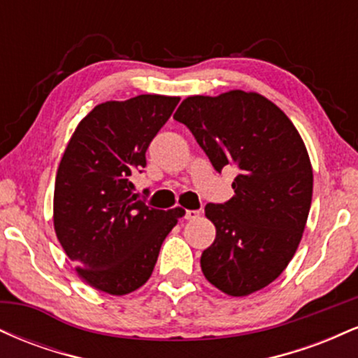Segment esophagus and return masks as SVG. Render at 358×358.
Instances as JSON below:
<instances>
[{
	"instance_id": "obj_1",
	"label": "esophagus",
	"mask_w": 358,
	"mask_h": 358,
	"mask_svg": "<svg viewBox=\"0 0 358 358\" xmlns=\"http://www.w3.org/2000/svg\"><path fill=\"white\" fill-rule=\"evenodd\" d=\"M199 217H200L199 210H187V212H185V219H187V220H195V219H199Z\"/></svg>"
}]
</instances>
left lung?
I'll return each instance as SVG.
<instances>
[{"instance_id":"1","label":"left lung","mask_w":358,"mask_h":358,"mask_svg":"<svg viewBox=\"0 0 358 358\" xmlns=\"http://www.w3.org/2000/svg\"><path fill=\"white\" fill-rule=\"evenodd\" d=\"M217 171L234 165L236 195L207 203L215 241L200 257L203 276L229 296L276 279L296 252L313 195V168L289 117L257 92L187 97L175 116Z\"/></svg>"}]
</instances>
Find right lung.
I'll use <instances>...</instances> for the list:
<instances>
[{"label": "right lung", "mask_w": 358, "mask_h": 358, "mask_svg": "<svg viewBox=\"0 0 358 358\" xmlns=\"http://www.w3.org/2000/svg\"><path fill=\"white\" fill-rule=\"evenodd\" d=\"M180 97L141 94L96 106L79 122L60 159L53 227L77 274L114 296L150 279L163 241L183 208L158 210L138 200L131 175Z\"/></svg>", "instance_id": "right-lung-1"}]
</instances>
